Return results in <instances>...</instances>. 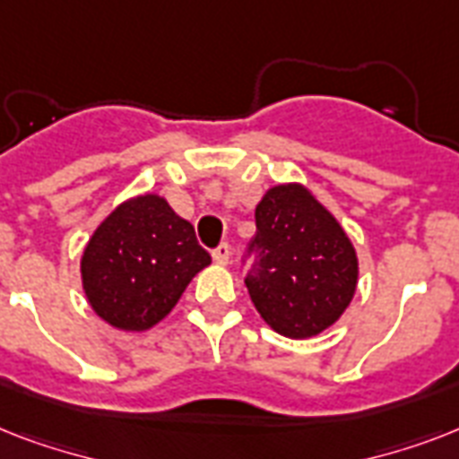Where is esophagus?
<instances>
[{
	"label": "esophagus",
	"mask_w": 459,
	"mask_h": 459,
	"mask_svg": "<svg viewBox=\"0 0 459 459\" xmlns=\"http://www.w3.org/2000/svg\"><path fill=\"white\" fill-rule=\"evenodd\" d=\"M212 257H214L216 264H229V259H230V247L229 243H221L219 247H216L214 252H212Z\"/></svg>",
	"instance_id": "34e87169"
}]
</instances>
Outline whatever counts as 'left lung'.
Returning a JSON list of instances; mask_svg holds the SVG:
<instances>
[{
    "label": "left lung",
    "instance_id": "8db88e82",
    "mask_svg": "<svg viewBox=\"0 0 459 459\" xmlns=\"http://www.w3.org/2000/svg\"><path fill=\"white\" fill-rule=\"evenodd\" d=\"M245 286L262 319L286 338L333 326L357 290V252L335 216L300 183L266 190L255 209Z\"/></svg>",
    "mask_w": 459,
    "mask_h": 459
}]
</instances>
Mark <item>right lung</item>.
Returning a JSON list of instances; mask_svg holds the SVG:
<instances>
[{
  "label": "right lung",
  "instance_id": "add662e5",
  "mask_svg": "<svg viewBox=\"0 0 459 459\" xmlns=\"http://www.w3.org/2000/svg\"><path fill=\"white\" fill-rule=\"evenodd\" d=\"M209 264L193 223L164 197L138 195L118 204L85 245L82 290L100 319L121 331H147Z\"/></svg>",
  "mask_w": 459,
  "mask_h": 459
}]
</instances>
